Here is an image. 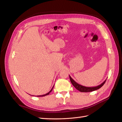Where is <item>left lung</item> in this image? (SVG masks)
I'll return each instance as SVG.
<instances>
[{"label":"left lung","instance_id":"1","mask_svg":"<svg viewBox=\"0 0 122 122\" xmlns=\"http://www.w3.org/2000/svg\"><path fill=\"white\" fill-rule=\"evenodd\" d=\"M69 77H70V79L71 82L72 83V84H73V86H74L77 90H78L79 91L81 92H92V91H94L97 90L99 89L100 88H101L103 85L104 84V83L106 82V80H105V81L103 82H102L101 84L99 85L98 86H94V87H86L82 86V85H80L79 84H78V83H77L74 80L72 77L69 75Z\"/></svg>","mask_w":122,"mask_h":122}]
</instances>
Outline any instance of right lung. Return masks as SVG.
<instances>
[{
    "mask_svg": "<svg viewBox=\"0 0 122 122\" xmlns=\"http://www.w3.org/2000/svg\"><path fill=\"white\" fill-rule=\"evenodd\" d=\"M54 86H53V87H52V88H51V90L48 92V93H47V94H44V95H39V96H37V97H43V96H46V95H48L49 94H50V92H52V90H53V87H54Z\"/></svg>",
    "mask_w": 122,
    "mask_h": 122,
    "instance_id": "right-lung-1",
    "label": "right lung"
}]
</instances>
